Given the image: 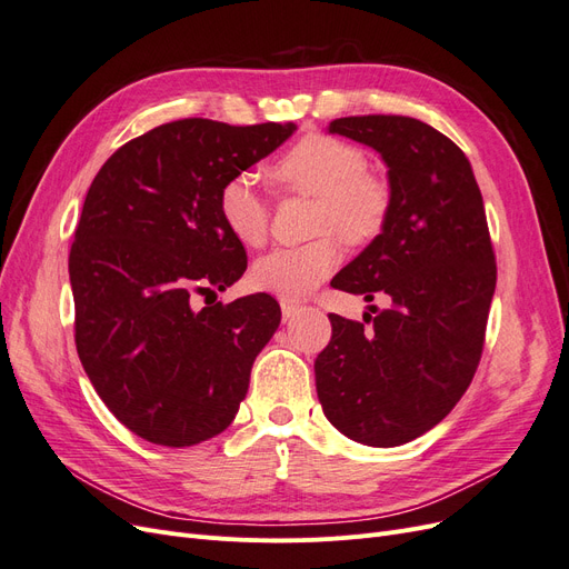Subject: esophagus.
<instances>
[{
    "label": "esophagus",
    "mask_w": 569,
    "mask_h": 569,
    "mask_svg": "<svg viewBox=\"0 0 569 569\" xmlns=\"http://www.w3.org/2000/svg\"><path fill=\"white\" fill-rule=\"evenodd\" d=\"M280 306H282V318H284V322H291V320H295V318L301 313V308H299L297 303H291V301H282Z\"/></svg>",
    "instance_id": "obj_1"
}]
</instances>
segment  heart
Segmentation results:
<instances>
[{"label": "heart", "instance_id": "obj_1", "mask_svg": "<svg viewBox=\"0 0 569 569\" xmlns=\"http://www.w3.org/2000/svg\"><path fill=\"white\" fill-rule=\"evenodd\" d=\"M363 151L327 134H308L272 163L270 176L289 192L316 197L313 232L325 236L303 247H282L258 258L256 287L284 301H299L341 263L337 232L349 244H368L389 216V189L366 173ZM222 226L244 247H261L268 237L270 209L251 173H239L220 187Z\"/></svg>", "mask_w": 569, "mask_h": 569}]
</instances>
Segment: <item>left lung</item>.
<instances>
[{"label": "left lung", "instance_id": "1", "mask_svg": "<svg viewBox=\"0 0 569 569\" xmlns=\"http://www.w3.org/2000/svg\"><path fill=\"white\" fill-rule=\"evenodd\" d=\"M327 132L380 153L389 182L382 232L332 287L391 303L368 330L330 316L318 399L343 437L389 449L439 425L475 377L496 289L485 201L468 157L418 118L349 116Z\"/></svg>", "mask_w": 569, "mask_h": 569}]
</instances>
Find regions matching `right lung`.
I'll return each instance as SVG.
<instances>
[{
	"mask_svg": "<svg viewBox=\"0 0 569 569\" xmlns=\"http://www.w3.org/2000/svg\"><path fill=\"white\" fill-rule=\"evenodd\" d=\"M295 132L184 118L134 137L92 180L68 256L76 347L99 399L137 437L194 446L226 432L244 401L278 301H192L247 270L220 220V187Z\"/></svg>",
	"mask_w": 569,
	"mask_h": 569,
	"instance_id": "add662e5",
	"label": "right lung"
}]
</instances>
